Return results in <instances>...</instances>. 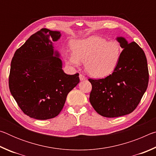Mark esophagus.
Returning <instances> with one entry per match:
<instances>
[{"mask_svg": "<svg viewBox=\"0 0 156 156\" xmlns=\"http://www.w3.org/2000/svg\"><path fill=\"white\" fill-rule=\"evenodd\" d=\"M79 78H80V80H85V79H86L85 76H83V74H80V75H79Z\"/></svg>", "mask_w": 156, "mask_h": 156, "instance_id": "obj_1", "label": "esophagus"}]
</instances>
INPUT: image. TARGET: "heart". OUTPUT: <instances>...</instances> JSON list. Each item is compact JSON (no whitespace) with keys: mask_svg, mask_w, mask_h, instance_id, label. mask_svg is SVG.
<instances>
[{"mask_svg":"<svg viewBox=\"0 0 156 156\" xmlns=\"http://www.w3.org/2000/svg\"><path fill=\"white\" fill-rule=\"evenodd\" d=\"M73 51L67 53L69 64L76 67L84 62L86 72L92 77L102 78L114 72L119 64L122 49L117 41H107L97 36L72 42Z\"/></svg>","mask_w":156,"mask_h":156,"instance_id":"1","label":"heart"}]
</instances>
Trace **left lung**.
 Wrapping results in <instances>:
<instances>
[{
  "instance_id": "obj_1",
  "label": "left lung",
  "mask_w": 156,
  "mask_h": 156,
  "mask_svg": "<svg viewBox=\"0 0 156 156\" xmlns=\"http://www.w3.org/2000/svg\"><path fill=\"white\" fill-rule=\"evenodd\" d=\"M116 40L123 49L119 64L107 77L89 79L92 85L89 101L98 114L120 117L133 112L146 91L149 71L143 50L123 37Z\"/></svg>"
}]
</instances>
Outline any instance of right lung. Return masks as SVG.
Wrapping results in <instances>:
<instances>
[{
    "label": "right lung",
    "mask_w": 156,
    "mask_h": 156,
    "mask_svg": "<svg viewBox=\"0 0 156 156\" xmlns=\"http://www.w3.org/2000/svg\"><path fill=\"white\" fill-rule=\"evenodd\" d=\"M61 34L43 28L16 51L11 62L9 90L23 113L37 120L55 118L62 109L67 94L80 82L77 73L62 70L59 52L53 42Z\"/></svg>",
    "instance_id": "obj_1"
}]
</instances>
